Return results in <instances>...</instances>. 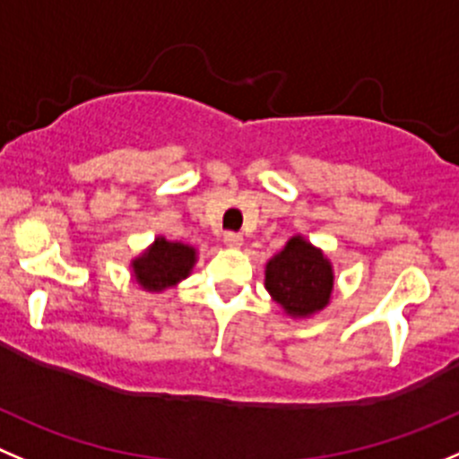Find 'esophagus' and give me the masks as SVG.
<instances>
[{"label":"esophagus","instance_id":"1","mask_svg":"<svg viewBox=\"0 0 459 459\" xmlns=\"http://www.w3.org/2000/svg\"><path fill=\"white\" fill-rule=\"evenodd\" d=\"M222 241H225V246H230V247L243 246V237H241V234H237V232H227L225 237H222Z\"/></svg>","mask_w":459,"mask_h":459}]
</instances>
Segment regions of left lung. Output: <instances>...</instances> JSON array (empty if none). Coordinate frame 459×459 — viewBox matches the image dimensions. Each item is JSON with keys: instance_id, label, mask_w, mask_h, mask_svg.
Returning <instances> with one entry per match:
<instances>
[{"instance_id": "left-lung-1", "label": "left lung", "mask_w": 459, "mask_h": 459, "mask_svg": "<svg viewBox=\"0 0 459 459\" xmlns=\"http://www.w3.org/2000/svg\"><path fill=\"white\" fill-rule=\"evenodd\" d=\"M265 288L290 316H311L329 304L333 270L320 250L295 237L265 265Z\"/></svg>"}]
</instances>
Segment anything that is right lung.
<instances>
[{
	"label": "right lung",
	"instance_id": "right-lung-1",
	"mask_svg": "<svg viewBox=\"0 0 459 459\" xmlns=\"http://www.w3.org/2000/svg\"><path fill=\"white\" fill-rule=\"evenodd\" d=\"M195 264V250L182 243L157 238L155 246L133 264L134 277L146 290H164L176 286L191 273Z\"/></svg>",
	"mask_w": 459,
	"mask_h": 459
}]
</instances>
